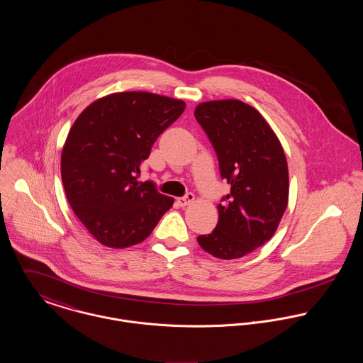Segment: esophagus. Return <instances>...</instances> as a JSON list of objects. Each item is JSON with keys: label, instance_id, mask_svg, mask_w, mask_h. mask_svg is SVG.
<instances>
[{"label": "esophagus", "instance_id": "34e87169", "mask_svg": "<svg viewBox=\"0 0 363 363\" xmlns=\"http://www.w3.org/2000/svg\"><path fill=\"white\" fill-rule=\"evenodd\" d=\"M194 200H195V195L189 192V194H186V195L182 196V197H178V199H177V203H178L181 207H185V206L194 203Z\"/></svg>", "mask_w": 363, "mask_h": 363}]
</instances>
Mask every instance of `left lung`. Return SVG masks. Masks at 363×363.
Wrapping results in <instances>:
<instances>
[{
  "instance_id": "1",
  "label": "left lung",
  "mask_w": 363,
  "mask_h": 363,
  "mask_svg": "<svg viewBox=\"0 0 363 363\" xmlns=\"http://www.w3.org/2000/svg\"><path fill=\"white\" fill-rule=\"evenodd\" d=\"M195 117L217 153L223 179L230 185L218 204L216 229L197 242L217 258H240L277 232L289 200L286 156L265 118L242 101L203 102Z\"/></svg>"
}]
</instances>
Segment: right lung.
<instances>
[{
	"instance_id": "1",
	"label": "right lung",
	"mask_w": 363,
	"mask_h": 363,
	"mask_svg": "<svg viewBox=\"0 0 363 363\" xmlns=\"http://www.w3.org/2000/svg\"><path fill=\"white\" fill-rule=\"evenodd\" d=\"M185 102L150 92H118L85 108L65 142L60 172L70 207L102 245L124 249L145 240L174 199L138 182L153 143Z\"/></svg>"
}]
</instances>
